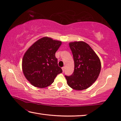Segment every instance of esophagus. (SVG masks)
<instances>
[{
    "instance_id": "34e87169",
    "label": "esophagus",
    "mask_w": 121,
    "mask_h": 121,
    "mask_svg": "<svg viewBox=\"0 0 121 121\" xmlns=\"http://www.w3.org/2000/svg\"><path fill=\"white\" fill-rule=\"evenodd\" d=\"M65 67H63L62 68V72H64L65 71Z\"/></svg>"
}]
</instances>
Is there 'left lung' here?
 I'll return each instance as SVG.
<instances>
[{"label":"left lung","mask_w":121,"mask_h":121,"mask_svg":"<svg viewBox=\"0 0 121 121\" xmlns=\"http://www.w3.org/2000/svg\"><path fill=\"white\" fill-rule=\"evenodd\" d=\"M74 60V71L65 76L69 86L75 90L89 88L97 80L101 70V61L89 44L83 41L70 42Z\"/></svg>","instance_id":"left-lung-1"}]
</instances>
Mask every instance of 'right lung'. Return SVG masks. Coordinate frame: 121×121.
<instances>
[{"label":"right lung","mask_w":121,"mask_h":121,"mask_svg":"<svg viewBox=\"0 0 121 121\" xmlns=\"http://www.w3.org/2000/svg\"><path fill=\"white\" fill-rule=\"evenodd\" d=\"M62 42L48 37L37 40L24 53L22 68L26 79L34 86L45 88L62 72L58 66L56 52Z\"/></svg>","instance_id":"right-lung-1"}]
</instances>
